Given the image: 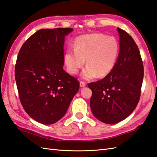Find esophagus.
<instances>
[{
  "mask_svg": "<svg viewBox=\"0 0 157 157\" xmlns=\"http://www.w3.org/2000/svg\"><path fill=\"white\" fill-rule=\"evenodd\" d=\"M80 86H81V87H84L86 86V83H85V82L83 81H80Z\"/></svg>",
  "mask_w": 157,
  "mask_h": 157,
  "instance_id": "34e87169",
  "label": "esophagus"
}]
</instances>
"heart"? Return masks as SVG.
I'll return each instance as SVG.
<instances>
[{
    "label": "heart",
    "instance_id": "b5f03b06",
    "mask_svg": "<svg viewBox=\"0 0 157 157\" xmlns=\"http://www.w3.org/2000/svg\"><path fill=\"white\" fill-rule=\"evenodd\" d=\"M73 49H67L63 55L66 70L76 75L84 66L82 78L92 79L96 76L104 77L109 75L116 64L119 55L120 44L114 37L102 33H92L76 37Z\"/></svg>",
    "mask_w": 157,
    "mask_h": 157
}]
</instances>
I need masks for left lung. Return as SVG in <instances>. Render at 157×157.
Masks as SVG:
<instances>
[{
    "instance_id": "8db88e82",
    "label": "left lung",
    "mask_w": 157,
    "mask_h": 157,
    "mask_svg": "<svg viewBox=\"0 0 157 157\" xmlns=\"http://www.w3.org/2000/svg\"><path fill=\"white\" fill-rule=\"evenodd\" d=\"M120 52L113 70L102 80L88 84L92 91L93 115L105 124H116L131 115L140 98L144 66L140 52L128 33L117 28Z\"/></svg>"
}]
</instances>
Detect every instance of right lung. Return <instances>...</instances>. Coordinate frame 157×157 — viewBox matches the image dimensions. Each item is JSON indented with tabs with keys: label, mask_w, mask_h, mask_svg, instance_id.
<instances>
[{
	"label": "right lung",
	"mask_w": 157,
	"mask_h": 157,
	"mask_svg": "<svg viewBox=\"0 0 157 157\" xmlns=\"http://www.w3.org/2000/svg\"><path fill=\"white\" fill-rule=\"evenodd\" d=\"M70 28L43 29L23 44L15 67V78L25 111L43 124L66 114L79 82L63 68L65 37Z\"/></svg>",
	"instance_id": "1"
}]
</instances>
